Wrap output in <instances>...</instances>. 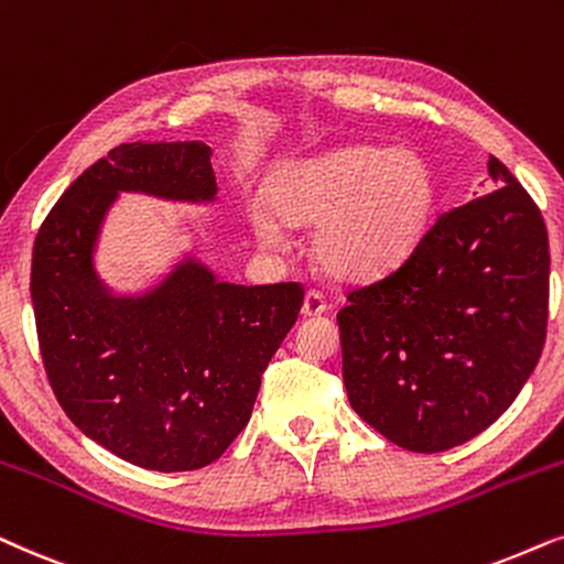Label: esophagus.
I'll use <instances>...</instances> for the list:
<instances>
[{"mask_svg":"<svg viewBox=\"0 0 564 564\" xmlns=\"http://www.w3.org/2000/svg\"><path fill=\"white\" fill-rule=\"evenodd\" d=\"M327 312V302L319 291H306L304 304H302V314L304 317H319V314Z\"/></svg>","mask_w":564,"mask_h":564,"instance_id":"1","label":"esophagus"}]
</instances>
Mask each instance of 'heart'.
<instances>
[{"label": "heart", "instance_id": "obj_1", "mask_svg": "<svg viewBox=\"0 0 564 564\" xmlns=\"http://www.w3.org/2000/svg\"><path fill=\"white\" fill-rule=\"evenodd\" d=\"M438 185L412 149L345 147L275 170L268 204L250 206V229L268 250L286 224L317 227L312 252L340 281H369L402 265L433 224Z\"/></svg>", "mask_w": 564, "mask_h": 564}]
</instances>
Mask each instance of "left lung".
<instances>
[{
  "label": "left lung",
  "mask_w": 564,
  "mask_h": 564,
  "mask_svg": "<svg viewBox=\"0 0 564 564\" xmlns=\"http://www.w3.org/2000/svg\"><path fill=\"white\" fill-rule=\"evenodd\" d=\"M495 191L448 208L392 273L337 312L350 408L417 454L475 438L521 392L546 337L550 239L500 160Z\"/></svg>",
  "instance_id": "obj_1"
}]
</instances>
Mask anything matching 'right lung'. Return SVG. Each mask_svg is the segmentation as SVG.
Here are the masks:
<instances>
[{"instance_id":"add662e5","label":"right lung","mask_w":564,"mask_h":564,"mask_svg":"<svg viewBox=\"0 0 564 564\" xmlns=\"http://www.w3.org/2000/svg\"><path fill=\"white\" fill-rule=\"evenodd\" d=\"M216 191L200 141L120 144L35 237L30 299L51 389L87 438L144 469L191 471L227 452L304 304L299 283L237 286L193 254L141 294L102 281L95 250L120 193L212 204Z\"/></svg>"}]
</instances>
